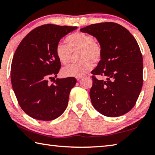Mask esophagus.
I'll return each mask as SVG.
<instances>
[{
	"label": "esophagus",
	"instance_id": "esophagus-1",
	"mask_svg": "<svg viewBox=\"0 0 155 155\" xmlns=\"http://www.w3.org/2000/svg\"><path fill=\"white\" fill-rule=\"evenodd\" d=\"M81 79H82V78H81V77H78V78H77V80L78 81H80Z\"/></svg>",
	"mask_w": 155,
	"mask_h": 155
}]
</instances>
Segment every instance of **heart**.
I'll return each instance as SVG.
<instances>
[{"instance_id":"1","label":"heart","mask_w":155,"mask_h":155,"mask_svg":"<svg viewBox=\"0 0 155 155\" xmlns=\"http://www.w3.org/2000/svg\"><path fill=\"white\" fill-rule=\"evenodd\" d=\"M66 45L59 44L56 47V55L63 65L68 64L71 58V52L78 53V61L76 65L64 68L61 74L64 77H82L92 69L94 64H98L103 56L101 44L94 41L90 34L77 31L65 38Z\"/></svg>"}]
</instances>
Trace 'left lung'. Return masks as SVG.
<instances>
[{"label":"left lung","instance_id":"1","mask_svg":"<svg viewBox=\"0 0 155 155\" xmlns=\"http://www.w3.org/2000/svg\"><path fill=\"white\" fill-rule=\"evenodd\" d=\"M95 38L103 56L91 71L90 96L97 111L107 117H118L135 106L143 85V58L137 41L127 28L117 23L102 22L80 29Z\"/></svg>","mask_w":155,"mask_h":155}]
</instances>
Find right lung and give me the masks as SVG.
<instances>
[{"mask_svg": "<svg viewBox=\"0 0 155 155\" xmlns=\"http://www.w3.org/2000/svg\"><path fill=\"white\" fill-rule=\"evenodd\" d=\"M77 27L44 25L26 35L15 51L11 66L13 90L20 106L33 118L49 121L66 109L70 90L77 83L74 77L57 78L61 63L56 47L61 39Z\"/></svg>", "mask_w": 155, "mask_h": 155, "instance_id": "add662e5", "label": "right lung"}]
</instances>
